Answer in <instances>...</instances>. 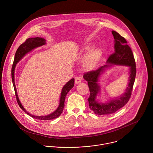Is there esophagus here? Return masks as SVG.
<instances>
[{
    "instance_id": "obj_1",
    "label": "esophagus",
    "mask_w": 153,
    "mask_h": 153,
    "mask_svg": "<svg viewBox=\"0 0 153 153\" xmlns=\"http://www.w3.org/2000/svg\"><path fill=\"white\" fill-rule=\"evenodd\" d=\"M81 82V77H76L75 78V84H79V83H80Z\"/></svg>"
}]
</instances>
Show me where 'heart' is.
<instances>
[{"mask_svg": "<svg viewBox=\"0 0 153 153\" xmlns=\"http://www.w3.org/2000/svg\"><path fill=\"white\" fill-rule=\"evenodd\" d=\"M90 46H87L83 51L87 52L90 49ZM102 56V51L100 48H94L89 51L85 57L83 66L85 69L90 70L94 68L98 64Z\"/></svg>", "mask_w": 153, "mask_h": 153, "instance_id": "obj_1", "label": "heart"}]
</instances>
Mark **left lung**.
<instances>
[{"label": "left lung", "instance_id": "8db88e82", "mask_svg": "<svg viewBox=\"0 0 153 153\" xmlns=\"http://www.w3.org/2000/svg\"><path fill=\"white\" fill-rule=\"evenodd\" d=\"M112 33L114 38L115 52L109 56L107 63L129 66L130 82L123 95L111 100L107 103H98L96 101V97L100 91V88L98 84V78L104 72L105 69L110 66L111 65L107 64L102 66L95 71L85 73L83 77L88 82L90 91V95L88 98L89 108L97 115L111 114L123 107L128 102L131 97L135 79L136 65L130 47L127 45L126 39L118 33L112 30Z\"/></svg>", "mask_w": 153, "mask_h": 153}]
</instances>
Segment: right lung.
<instances>
[{
	"label": "right lung",
	"instance_id": "right-lung-1",
	"mask_svg": "<svg viewBox=\"0 0 153 153\" xmlns=\"http://www.w3.org/2000/svg\"><path fill=\"white\" fill-rule=\"evenodd\" d=\"M45 44H46V40L42 38L37 37V38H30L27 39L25 41V42L21 44L18 48V49L16 52V53H15L13 64L12 68V82H13V87H14L15 92V95H16V100L18 103V105H19L20 108L27 115H29V116L32 117V118H33L35 119L40 120H49L55 119V118L58 117L61 114V113L63 111L64 108L65 107L64 103H65L66 96L67 94L68 93V92L74 87V80H75L74 78L71 79L64 86V87L62 89V92H61L59 107L53 112L50 114L49 115H45V116H35V115H32V114H29V112H27L23 107L19 100L18 95L17 92H16L15 83V76L14 75H15V66H16V64L22 59V58L26 53L30 52L33 49H35L37 47L44 45Z\"/></svg>",
	"mask_w": 153,
	"mask_h": 153
}]
</instances>
